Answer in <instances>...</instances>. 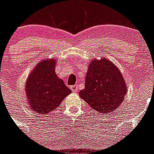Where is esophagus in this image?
Segmentation results:
<instances>
[{
	"label": "esophagus",
	"instance_id": "obj_1",
	"mask_svg": "<svg viewBox=\"0 0 154 154\" xmlns=\"http://www.w3.org/2000/svg\"><path fill=\"white\" fill-rule=\"evenodd\" d=\"M70 88H71V90L74 92H75L78 91V86H77V85H72V86H71Z\"/></svg>",
	"mask_w": 154,
	"mask_h": 154
}]
</instances>
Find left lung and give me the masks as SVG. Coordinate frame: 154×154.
Returning <instances> with one entry per match:
<instances>
[{"mask_svg":"<svg viewBox=\"0 0 154 154\" xmlns=\"http://www.w3.org/2000/svg\"><path fill=\"white\" fill-rule=\"evenodd\" d=\"M127 93V86L119 69L102 57L92 58L85 75V89L79 92L85 100L99 113L112 112L123 103Z\"/></svg>","mask_w":154,"mask_h":154,"instance_id":"8db88e82","label":"left lung"}]
</instances>
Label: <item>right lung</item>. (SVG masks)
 <instances>
[{
	"label": "right lung",
	"mask_w": 154,
	"mask_h": 154,
	"mask_svg": "<svg viewBox=\"0 0 154 154\" xmlns=\"http://www.w3.org/2000/svg\"><path fill=\"white\" fill-rule=\"evenodd\" d=\"M57 59H44L37 64L25 84L28 103L37 113L46 114L61 104L72 91L55 73Z\"/></svg>",
	"instance_id": "1"
}]
</instances>
